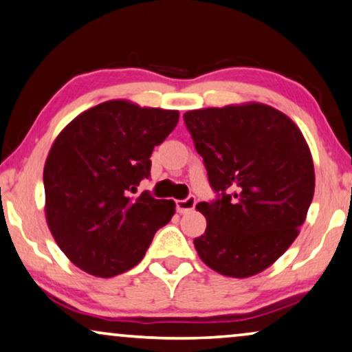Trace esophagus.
<instances>
[{"mask_svg": "<svg viewBox=\"0 0 352 352\" xmlns=\"http://www.w3.org/2000/svg\"><path fill=\"white\" fill-rule=\"evenodd\" d=\"M195 206H196V198H195V196H186L185 199L177 201V210H179L180 214L191 212V210L195 209Z\"/></svg>", "mask_w": 352, "mask_h": 352, "instance_id": "obj_1", "label": "esophagus"}]
</instances>
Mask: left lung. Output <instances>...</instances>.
Returning a JSON list of instances; mask_svg holds the SVG:
<instances>
[{"mask_svg":"<svg viewBox=\"0 0 352 352\" xmlns=\"http://www.w3.org/2000/svg\"><path fill=\"white\" fill-rule=\"evenodd\" d=\"M215 199L199 203L208 227L195 238L206 265L246 278L296 240L314 198V164L301 130L274 107L250 102L184 114Z\"/></svg>","mask_w":352,"mask_h":352,"instance_id":"8db88e82","label":"left lung"}]
</instances>
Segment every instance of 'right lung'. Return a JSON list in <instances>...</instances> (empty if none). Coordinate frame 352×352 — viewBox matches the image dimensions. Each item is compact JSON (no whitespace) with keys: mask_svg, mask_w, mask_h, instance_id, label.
Segmentation results:
<instances>
[{"mask_svg":"<svg viewBox=\"0 0 352 352\" xmlns=\"http://www.w3.org/2000/svg\"><path fill=\"white\" fill-rule=\"evenodd\" d=\"M179 111L106 101L82 112L54 140L43 184L46 222L70 262L109 278L143 259L175 203L137 191L151 153L175 129Z\"/></svg>","mask_w":352,"mask_h":352,"instance_id":"obj_1","label":"right lung"}]
</instances>
